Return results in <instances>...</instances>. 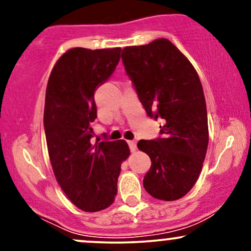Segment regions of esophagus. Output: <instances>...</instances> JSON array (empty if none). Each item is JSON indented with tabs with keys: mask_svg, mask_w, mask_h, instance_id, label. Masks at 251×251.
Segmentation results:
<instances>
[{
	"mask_svg": "<svg viewBox=\"0 0 251 251\" xmlns=\"http://www.w3.org/2000/svg\"><path fill=\"white\" fill-rule=\"evenodd\" d=\"M127 144L129 146V150H131V152H134L135 149H137V143H135L134 140H128Z\"/></svg>",
	"mask_w": 251,
	"mask_h": 251,
	"instance_id": "obj_1",
	"label": "esophagus"
}]
</instances>
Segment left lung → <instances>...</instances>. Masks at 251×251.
Masks as SVG:
<instances>
[{
	"label": "left lung",
	"mask_w": 251,
	"mask_h": 251,
	"mask_svg": "<svg viewBox=\"0 0 251 251\" xmlns=\"http://www.w3.org/2000/svg\"><path fill=\"white\" fill-rule=\"evenodd\" d=\"M122 59L148 116L163 122L160 137L138 143L151 159L144 188L157 200H179L200 177L209 143L200 76L168 39L125 47Z\"/></svg>",
	"instance_id": "1"
}]
</instances>
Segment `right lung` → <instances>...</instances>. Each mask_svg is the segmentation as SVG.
Returning <instances> with one entry per match:
<instances>
[{
    "label": "right lung",
    "mask_w": 251,
    "mask_h": 251,
    "mask_svg": "<svg viewBox=\"0 0 251 251\" xmlns=\"http://www.w3.org/2000/svg\"><path fill=\"white\" fill-rule=\"evenodd\" d=\"M120 51L72 48L57 60L46 89L43 126L51 168L68 200L87 212L113 203L120 166L129 155L124 140H91L94 93L113 74Z\"/></svg>",
    "instance_id": "add662e5"
}]
</instances>
